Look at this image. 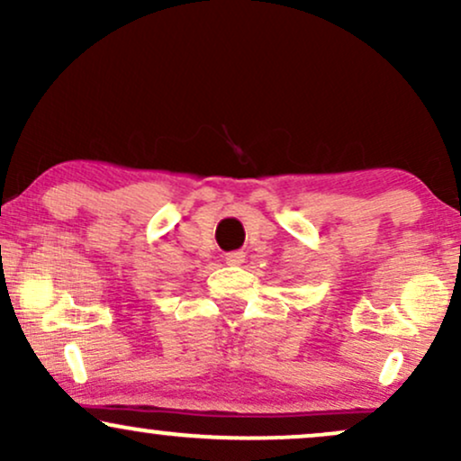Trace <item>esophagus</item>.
Here are the masks:
<instances>
[{
  "label": "esophagus",
  "mask_w": 461,
  "mask_h": 461,
  "mask_svg": "<svg viewBox=\"0 0 461 461\" xmlns=\"http://www.w3.org/2000/svg\"><path fill=\"white\" fill-rule=\"evenodd\" d=\"M244 261V255L238 253V250H234V253H227L225 255V264L227 266H240Z\"/></svg>",
  "instance_id": "1"
}]
</instances>
